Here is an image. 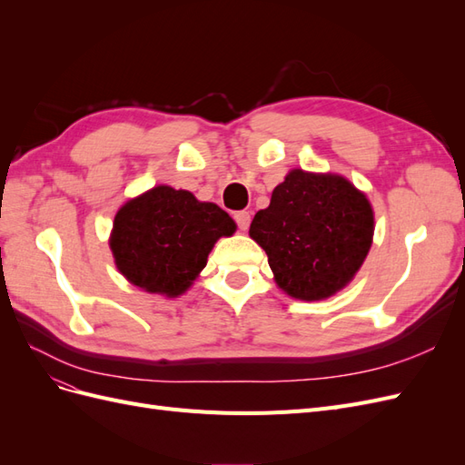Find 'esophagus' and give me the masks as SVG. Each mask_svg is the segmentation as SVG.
<instances>
[{
	"label": "esophagus",
	"instance_id": "esophagus-1",
	"mask_svg": "<svg viewBox=\"0 0 465 465\" xmlns=\"http://www.w3.org/2000/svg\"><path fill=\"white\" fill-rule=\"evenodd\" d=\"M234 221H236V224H238V229H241V231H248L250 221H252L250 211H236V213H234Z\"/></svg>",
	"mask_w": 465,
	"mask_h": 465
}]
</instances>
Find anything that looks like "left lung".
Masks as SVG:
<instances>
[{"mask_svg":"<svg viewBox=\"0 0 465 465\" xmlns=\"http://www.w3.org/2000/svg\"><path fill=\"white\" fill-rule=\"evenodd\" d=\"M374 211L341 174L292 168L250 224L277 287L299 301H323L345 289L367 258Z\"/></svg>","mask_w":465,"mask_h":465,"instance_id":"left-lung-1","label":"left lung"}]
</instances>
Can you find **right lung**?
<instances>
[{"label":"right lung","mask_w":465,"mask_h":465,"mask_svg":"<svg viewBox=\"0 0 465 465\" xmlns=\"http://www.w3.org/2000/svg\"><path fill=\"white\" fill-rule=\"evenodd\" d=\"M234 231L236 223L217 203L161 184L118 209L108 244L132 285L176 299L198 279L219 238Z\"/></svg>","instance_id":"add662e5"}]
</instances>
